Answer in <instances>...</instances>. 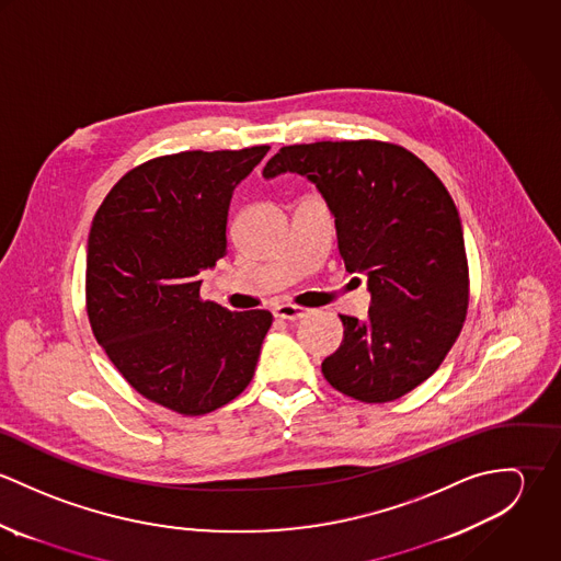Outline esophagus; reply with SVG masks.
Segmentation results:
<instances>
[{"instance_id":"1","label":"esophagus","mask_w":561,"mask_h":561,"mask_svg":"<svg viewBox=\"0 0 561 561\" xmlns=\"http://www.w3.org/2000/svg\"><path fill=\"white\" fill-rule=\"evenodd\" d=\"M307 309H300V307H294V305H276L274 307V316L278 320H300V318H307Z\"/></svg>"}]
</instances>
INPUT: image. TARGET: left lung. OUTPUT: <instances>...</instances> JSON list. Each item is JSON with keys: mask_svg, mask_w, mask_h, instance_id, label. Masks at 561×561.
Here are the masks:
<instances>
[{"mask_svg": "<svg viewBox=\"0 0 561 561\" xmlns=\"http://www.w3.org/2000/svg\"><path fill=\"white\" fill-rule=\"evenodd\" d=\"M307 176L320 190L350 274L367 276L365 320L339 316L343 341L323 378L343 396L393 401L427 380L456 343L469 307L458 209L410 151L378 140L283 147L263 176Z\"/></svg>", "mask_w": 561, "mask_h": 561, "instance_id": "left-lung-1", "label": "left lung"}]
</instances>
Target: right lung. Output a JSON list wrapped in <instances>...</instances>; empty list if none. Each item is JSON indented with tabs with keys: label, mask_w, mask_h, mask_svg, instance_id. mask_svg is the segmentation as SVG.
Masks as SVG:
<instances>
[{
	"label": "right lung",
	"mask_w": 561,
	"mask_h": 561,
	"mask_svg": "<svg viewBox=\"0 0 561 561\" xmlns=\"http://www.w3.org/2000/svg\"><path fill=\"white\" fill-rule=\"evenodd\" d=\"M270 147L185 151L127 172L88 236L85 307L99 345L147 400L207 414L250 385L270 311L201 300V272L227 256L236 187Z\"/></svg>",
	"instance_id": "right-lung-1"
}]
</instances>
